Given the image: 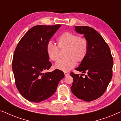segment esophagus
Returning <instances> with one entry per match:
<instances>
[{
	"instance_id": "obj_1",
	"label": "esophagus",
	"mask_w": 121,
	"mask_h": 121,
	"mask_svg": "<svg viewBox=\"0 0 121 121\" xmlns=\"http://www.w3.org/2000/svg\"><path fill=\"white\" fill-rule=\"evenodd\" d=\"M64 75H65V77H67V76H68L69 75V73L68 72H64Z\"/></svg>"
}]
</instances>
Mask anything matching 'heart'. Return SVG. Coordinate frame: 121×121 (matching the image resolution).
Listing matches in <instances>:
<instances>
[{"label":"heart","instance_id":"b5f03b06","mask_svg":"<svg viewBox=\"0 0 121 121\" xmlns=\"http://www.w3.org/2000/svg\"><path fill=\"white\" fill-rule=\"evenodd\" d=\"M58 45L52 41H49L46 46L48 56L51 60L57 61L60 57L59 48H67L65 59H61L56 64L55 67L59 70L68 72L73 68L77 62L84 60L88 52L89 44L86 39L79 37L78 35L71 32L62 33L58 38Z\"/></svg>","mask_w":121,"mask_h":121}]
</instances>
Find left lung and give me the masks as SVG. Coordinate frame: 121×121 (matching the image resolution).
<instances>
[{
	"instance_id": "left-lung-1",
	"label": "left lung",
	"mask_w": 121,
	"mask_h": 121,
	"mask_svg": "<svg viewBox=\"0 0 121 121\" xmlns=\"http://www.w3.org/2000/svg\"><path fill=\"white\" fill-rule=\"evenodd\" d=\"M76 32L83 34L88 42V52L76 70L82 72L79 76L74 73L71 90L78 98L85 101L98 99L106 90L112 77L113 60L110 49L103 37L95 29L89 26H75Z\"/></svg>"
}]
</instances>
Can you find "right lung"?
Returning a JSON list of instances; mask_svg holds the SVG:
<instances>
[{
  "label": "right lung",
  "mask_w": 121,
  "mask_h": 121,
  "mask_svg": "<svg viewBox=\"0 0 121 121\" xmlns=\"http://www.w3.org/2000/svg\"><path fill=\"white\" fill-rule=\"evenodd\" d=\"M60 26H34L22 37L14 51L12 68L16 86L30 101L37 103L48 99L64 77V73L57 69L43 73L52 66L46 46Z\"/></svg>",
  "instance_id": "add662e5"
}]
</instances>
